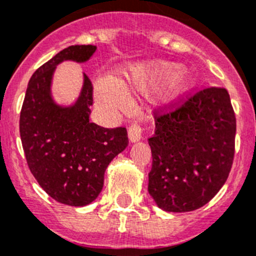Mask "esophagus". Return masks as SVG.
Returning <instances> with one entry per match:
<instances>
[{"label":"esophagus","mask_w":256,"mask_h":256,"mask_svg":"<svg viewBox=\"0 0 256 256\" xmlns=\"http://www.w3.org/2000/svg\"><path fill=\"white\" fill-rule=\"evenodd\" d=\"M128 137H130V142H138V140H140V138H142V130H140V126L137 123L132 124L130 126Z\"/></svg>","instance_id":"obj_1"}]
</instances>
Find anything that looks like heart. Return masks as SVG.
<instances>
[{"instance_id": "heart-1", "label": "heart", "mask_w": 256, "mask_h": 256, "mask_svg": "<svg viewBox=\"0 0 256 256\" xmlns=\"http://www.w3.org/2000/svg\"><path fill=\"white\" fill-rule=\"evenodd\" d=\"M163 81V102L174 103L184 98L192 89L194 78L188 69L172 62L140 64L130 68L122 79L100 78L96 80V99L106 108L122 110L126 106V93L147 92Z\"/></svg>"}]
</instances>
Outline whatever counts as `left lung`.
Instances as JSON below:
<instances>
[{
	"mask_svg": "<svg viewBox=\"0 0 256 256\" xmlns=\"http://www.w3.org/2000/svg\"><path fill=\"white\" fill-rule=\"evenodd\" d=\"M181 101L168 106L174 110H154L148 140V192L168 212L206 205L228 180L235 153L236 118L225 88H206Z\"/></svg>",
	"mask_w": 256,
	"mask_h": 256,
	"instance_id": "obj_1",
	"label": "left lung"
}]
</instances>
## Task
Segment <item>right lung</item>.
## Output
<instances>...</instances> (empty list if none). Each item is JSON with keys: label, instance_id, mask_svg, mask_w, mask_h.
Masks as SVG:
<instances>
[{"label": "right lung", "instance_id": "obj_1", "mask_svg": "<svg viewBox=\"0 0 256 256\" xmlns=\"http://www.w3.org/2000/svg\"><path fill=\"white\" fill-rule=\"evenodd\" d=\"M94 45H72L38 68L28 82L20 114V136L31 174L58 202L85 206L99 196L106 167L128 146L124 126L108 130L90 123L93 85L84 74L82 92L72 106L54 102L51 82L65 60L85 62Z\"/></svg>", "mask_w": 256, "mask_h": 256}]
</instances>
